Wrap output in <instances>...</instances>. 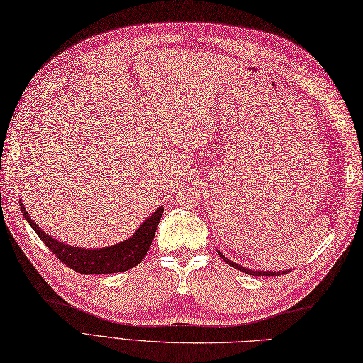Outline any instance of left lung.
I'll list each match as a JSON object with an SVG mask.
<instances>
[{
	"mask_svg": "<svg viewBox=\"0 0 363 363\" xmlns=\"http://www.w3.org/2000/svg\"><path fill=\"white\" fill-rule=\"evenodd\" d=\"M219 255H221V252H219ZM221 257H223V260L225 262V263H228L230 267H233V268H236V269H239V271H242V272H245V274H250V276H283V274H288V271H251V269H247V268H244V267H240V265H238V263H235L233 260H228L225 256H223L221 255Z\"/></svg>",
	"mask_w": 363,
	"mask_h": 363,
	"instance_id": "left-lung-1",
	"label": "left lung"
}]
</instances>
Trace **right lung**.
Segmentation results:
<instances>
[{"instance_id": "add662e5", "label": "right lung", "mask_w": 363, "mask_h": 363, "mask_svg": "<svg viewBox=\"0 0 363 363\" xmlns=\"http://www.w3.org/2000/svg\"><path fill=\"white\" fill-rule=\"evenodd\" d=\"M21 212H23L24 218L35 230L36 235L42 239V242L51 250L52 255H56V257L71 269L80 274H113L135 268L145 257L152 239H155L163 213V207H159L145 223H142V225L136 230V233L130 239L123 240V242L113 247L96 250L65 245L59 242L57 239H52L50 235L42 232L36 223L28 216L24 204H21Z\"/></svg>"}]
</instances>
